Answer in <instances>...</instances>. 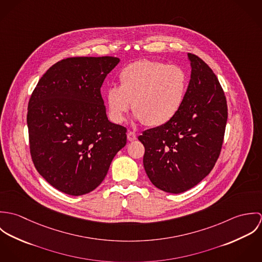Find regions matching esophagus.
Segmentation results:
<instances>
[{
	"label": "esophagus",
	"mask_w": 262,
	"mask_h": 262,
	"mask_svg": "<svg viewBox=\"0 0 262 262\" xmlns=\"http://www.w3.org/2000/svg\"><path fill=\"white\" fill-rule=\"evenodd\" d=\"M136 138H137V136H136V134H135L134 132L129 131V132L127 133V139H128V141H130V142L135 141V140H136Z\"/></svg>",
	"instance_id": "obj_1"
}]
</instances>
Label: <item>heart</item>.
I'll return each mask as SVG.
<instances>
[{
  "mask_svg": "<svg viewBox=\"0 0 262 262\" xmlns=\"http://www.w3.org/2000/svg\"><path fill=\"white\" fill-rule=\"evenodd\" d=\"M120 86L106 92L109 116L115 123L125 120L133 109L135 119L151 127L168 123L179 113L187 93V73L178 66L142 59L125 67Z\"/></svg>",
  "mask_w": 262,
  "mask_h": 262,
  "instance_id": "obj_1",
  "label": "heart"
}]
</instances>
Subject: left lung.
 Segmentation results:
<instances>
[{"label": "left lung", "instance_id": "8db88e82", "mask_svg": "<svg viewBox=\"0 0 262 262\" xmlns=\"http://www.w3.org/2000/svg\"><path fill=\"white\" fill-rule=\"evenodd\" d=\"M190 79L184 103L168 123L138 137L144 145L143 165L161 190L181 193L196 186L213 169L223 143L227 102L209 66L187 53Z\"/></svg>", "mask_w": 262, "mask_h": 262}]
</instances>
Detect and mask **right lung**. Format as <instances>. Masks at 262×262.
Instances as JSON below:
<instances>
[{"instance_id":"add662e5","label":"right lung","mask_w":262,"mask_h":262,"mask_svg":"<svg viewBox=\"0 0 262 262\" xmlns=\"http://www.w3.org/2000/svg\"><path fill=\"white\" fill-rule=\"evenodd\" d=\"M120 59L72 57L39 79L28 104L30 152L40 176L71 195L104 181L127 142L126 128L108 120L101 86Z\"/></svg>"}]
</instances>
